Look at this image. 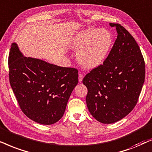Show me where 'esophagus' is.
Wrapping results in <instances>:
<instances>
[{
  "label": "esophagus",
  "instance_id": "esophagus-1",
  "mask_svg": "<svg viewBox=\"0 0 152 152\" xmlns=\"http://www.w3.org/2000/svg\"><path fill=\"white\" fill-rule=\"evenodd\" d=\"M84 76L82 74H78V81L80 83H81L83 81V79Z\"/></svg>",
  "mask_w": 152,
  "mask_h": 152
}]
</instances>
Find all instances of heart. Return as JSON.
<instances>
[{
	"label": "heart",
	"instance_id": "heart-1",
	"mask_svg": "<svg viewBox=\"0 0 152 152\" xmlns=\"http://www.w3.org/2000/svg\"><path fill=\"white\" fill-rule=\"evenodd\" d=\"M113 37L106 29L90 28L77 32L70 41V46L78 50L77 60L86 69H92L104 63L112 47Z\"/></svg>",
	"mask_w": 152,
	"mask_h": 152
}]
</instances>
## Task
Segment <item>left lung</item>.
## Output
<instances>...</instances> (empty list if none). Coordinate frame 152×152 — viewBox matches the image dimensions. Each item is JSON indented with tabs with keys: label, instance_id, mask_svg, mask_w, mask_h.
Instances as JSON below:
<instances>
[{
	"label": "left lung",
	"instance_id": "8db88e82",
	"mask_svg": "<svg viewBox=\"0 0 152 152\" xmlns=\"http://www.w3.org/2000/svg\"><path fill=\"white\" fill-rule=\"evenodd\" d=\"M117 39L103 64L85 76L90 114L103 124L118 122L131 112L145 82V64L134 38L118 23Z\"/></svg>",
	"mask_w": 152,
	"mask_h": 152
}]
</instances>
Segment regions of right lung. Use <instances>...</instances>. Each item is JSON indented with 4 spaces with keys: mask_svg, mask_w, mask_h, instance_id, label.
I'll use <instances>...</instances> for the list:
<instances>
[{
    "mask_svg": "<svg viewBox=\"0 0 152 152\" xmlns=\"http://www.w3.org/2000/svg\"><path fill=\"white\" fill-rule=\"evenodd\" d=\"M8 64L10 86L24 114L41 124L59 121L78 84L77 69L24 56L15 42L11 45Z\"/></svg>",
    "mask_w": 152,
    "mask_h": 152,
    "instance_id": "obj_1",
    "label": "right lung"
}]
</instances>
